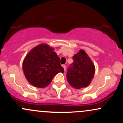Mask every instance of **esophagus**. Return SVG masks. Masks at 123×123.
<instances>
[{"instance_id": "esophagus-1", "label": "esophagus", "mask_w": 123, "mask_h": 123, "mask_svg": "<svg viewBox=\"0 0 123 123\" xmlns=\"http://www.w3.org/2000/svg\"><path fill=\"white\" fill-rule=\"evenodd\" d=\"M62 66L63 68L64 69V70L65 71V70H66V66L65 65H62Z\"/></svg>"}]
</instances>
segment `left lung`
I'll return each mask as SVG.
<instances>
[{"mask_svg": "<svg viewBox=\"0 0 123 123\" xmlns=\"http://www.w3.org/2000/svg\"><path fill=\"white\" fill-rule=\"evenodd\" d=\"M72 63L66 73L68 81L72 87L80 89L87 87L91 83L95 72L94 63L83 50L73 57Z\"/></svg>", "mask_w": 123, "mask_h": 123, "instance_id": "1", "label": "left lung"}]
</instances>
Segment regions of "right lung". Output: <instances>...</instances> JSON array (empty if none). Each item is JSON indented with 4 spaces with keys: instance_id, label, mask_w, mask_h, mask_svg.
Segmentation results:
<instances>
[{
    "instance_id": "1",
    "label": "right lung",
    "mask_w": 123,
    "mask_h": 123,
    "mask_svg": "<svg viewBox=\"0 0 123 123\" xmlns=\"http://www.w3.org/2000/svg\"><path fill=\"white\" fill-rule=\"evenodd\" d=\"M60 58L54 48L41 44L32 49L22 63V69L28 81L37 88L49 86L58 73L64 72Z\"/></svg>"
}]
</instances>
